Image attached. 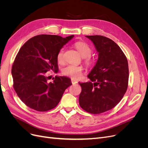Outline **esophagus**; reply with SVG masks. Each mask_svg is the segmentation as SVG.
<instances>
[{"mask_svg": "<svg viewBox=\"0 0 148 148\" xmlns=\"http://www.w3.org/2000/svg\"><path fill=\"white\" fill-rule=\"evenodd\" d=\"M71 83H72L73 84H77V83H78V82L77 81H76V80H75V79H71Z\"/></svg>", "mask_w": 148, "mask_h": 148, "instance_id": "34e87169", "label": "esophagus"}]
</instances>
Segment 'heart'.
Returning <instances> with one entry per match:
<instances>
[{
    "instance_id": "heart-1",
    "label": "heart",
    "mask_w": 148,
    "mask_h": 148,
    "mask_svg": "<svg viewBox=\"0 0 148 148\" xmlns=\"http://www.w3.org/2000/svg\"><path fill=\"white\" fill-rule=\"evenodd\" d=\"M75 47L77 49L83 57L85 58V64L88 66H92L95 64V61L91 59L89 57L91 55L92 49L88 44L84 42H77L75 44ZM64 49L62 48L58 52L57 55V62L60 64L64 63ZM83 69L81 66L69 65L65 66L62 70V74L66 77H70L73 78L77 79L82 76Z\"/></svg>"
}]
</instances>
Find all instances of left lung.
<instances>
[{
	"instance_id": "left-lung-1",
	"label": "left lung",
	"mask_w": 148,
	"mask_h": 148,
	"mask_svg": "<svg viewBox=\"0 0 148 148\" xmlns=\"http://www.w3.org/2000/svg\"><path fill=\"white\" fill-rule=\"evenodd\" d=\"M86 37L95 45L98 60L88 75L91 82L79 83V104L88 112L99 114L114 108L126 92L128 64L122 49L112 39L99 35Z\"/></svg>"
}]
</instances>
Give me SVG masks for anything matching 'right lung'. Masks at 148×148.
Returning a JSON list of instances; mask_svg holds the SVG:
<instances>
[{
    "label": "right lung",
    "instance_id": "1",
    "mask_svg": "<svg viewBox=\"0 0 148 148\" xmlns=\"http://www.w3.org/2000/svg\"><path fill=\"white\" fill-rule=\"evenodd\" d=\"M73 37L38 35L20 48L12 68L13 88L29 108L39 112L55 108L65 89L72 84L69 78L57 76L49 82L51 76L47 72H58L57 53Z\"/></svg>",
    "mask_w": 148,
    "mask_h": 148
}]
</instances>
